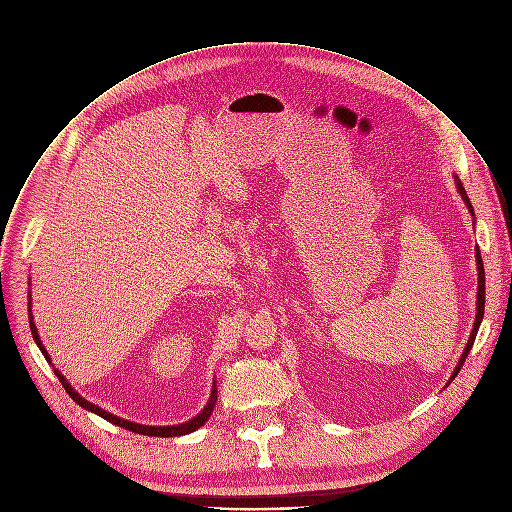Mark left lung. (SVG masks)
<instances>
[{
	"instance_id": "1",
	"label": "left lung",
	"mask_w": 512,
	"mask_h": 512,
	"mask_svg": "<svg viewBox=\"0 0 512 512\" xmlns=\"http://www.w3.org/2000/svg\"><path fill=\"white\" fill-rule=\"evenodd\" d=\"M454 181H456V189H458V193L462 195V199H464V203H466L468 212L474 216L472 203H470V199H468V195H466V189H464L462 181L458 179V175H454ZM474 224H476V220H474ZM476 268H478V292H476V319H474V327H472V333H470V337H468V343H466V347H464V351H462V355H460V359H458V365L454 367V373L450 375V379H448V383H446V385H450V383L454 381V377L460 373V369H462V365H464V361H466V357H468V353H470V349H472V345H474V339H476L478 327H480L482 317H484V266H482V258H480L478 248H476Z\"/></svg>"
}]
</instances>
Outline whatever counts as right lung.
I'll return each mask as SVG.
<instances>
[{
  "instance_id": "add662e5",
  "label": "right lung",
  "mask_w": 512,
  "mask_h": 512,
  "mask_svg": "<svg viewBox=\"0 0 512 512\" xmlns=\"http://www.w3.org/2000/svg\"><path fill=\"white\" fill-rule=\"evenodd\" d=\"M30 298H28V319H30V331H32V337H34V341H36V345H38V349L42 351V355L46 357V361L52 365V357L48 355V351H46V347L42 345V339H40V335H38V329H36V323H34V317H32V294H28ZM54 367V365H52ZM54 373H56V377L60 379V383L64 385V389L68 391V395L80 405V407H84V410H88V412H92V414H96V416H100V418H105L107 422H111V424H115V426H121V428H125V430H129V432H135V434H143V436H157V438H175V436H185V434H191V432H195V430H199L203 424H206L208 420H210V416H212V412H214V407H216V401H218V389H216V381L212 383V393H210V399H208V403H206V407H203V410L197 414V416H193L191 420H187V422H183V424H175V426H143V424H135V422H129V420H125V418H119V416H113L111 412H107V410H102V407H98V405H94V403H90L88 399H84L70 383H68V379L54 367Z\"/></svg>"
}]
</instances>
